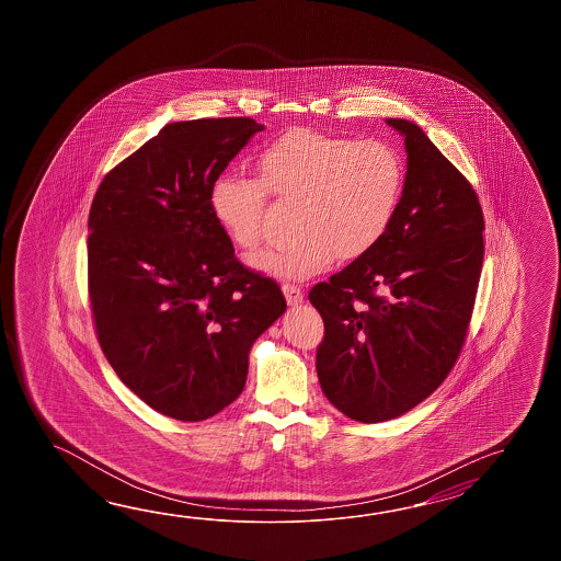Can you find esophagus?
<instances>
[{
  "label": "esophagus",
  "instance_id": "esophagus-1",
  "mask_svg": "<svg viewBox=\"0 0 561 561\" xmlns=\"http://www.w3.org/2000/svg\"><path fill=\"white\" fill-rule=\"evenodd\" d=\"M283 293H285L286 302L288 307H298L302 302V290L297 285H283Z\"/></svg>",
  "mask_w": 561,
  "mask_h": 561
}]
</instances>
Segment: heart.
Returning <instances> with one entry per match:
<instances>
[{"label": "heart", "instance_id": "1", "mask_svg": "<svg viewBox=\"0 0 561 561\" xmlns=\"http://www.w3.org/2000/svg\"><path fill=\"white\" fill-rule=\"evenodd\" d=\"M261 179L218 174L208 204L218 227L242 251L263 239L266 192L298 201L297 239L251 256L252 268L283 280H305L334 259L355 261L389 232L405 191V162L393 144L290 130L256 158Z\"/></svg>", "mask_w": 561, "mask_h": 561}]
</instances>
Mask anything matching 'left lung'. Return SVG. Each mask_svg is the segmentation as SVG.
I'll list each match as a JSON object with an SVG mask.
<instances>
[{
    "label": "left lung",
    "instance_id": "obj_1",
    "mask_svg": "<svg viewBox=\"0 0 561 561\" xmlns=\"http://www.w3.org/2000/svg\"><path fill=\"white\" fill-rule=\"evenodd\" d=\"M405 191L385 239L309 300L321 312L322 393L360 423L399 417L454 369L483 264V213L473 186L409 119Z\"/></svg>",
    "mask_w": 561,
    "mask_h": 561
}]
</instances>
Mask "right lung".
I'll return each mask as SVG.
<instances>
[{"label": "right lung", "instance_id": "right-lung-1", "mask_svg": "<svg viewBox=\"0 0 561 561\" xmlns=\"http://www.w3.org/2000/svg\"><path fill=\"white\" fill-rule=\"evenodd\" d=\"M263 124L172 122L110 170L88 218L95 333L146 405L204 421L244 389L251 346L285 312L273 278L249 271L208 204Z\"/></svg>", "mask_w": 561, "mask_h": 561}]
</instances>
